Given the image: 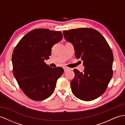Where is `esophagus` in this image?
Wrapping results in <instances>:
<instances>
[{
	"label": "esophagus",
	"mask_w": 125,
	"mask_h": 125,
	"mask_svg": "<svg viewBox=\"0 0 125 125\" xmlns=\"http://www.w3.org/2000/svg\"><path fill=\"white\" fill-rule=\"evenodd\" d=\"M70 69H71V68H68V67H65L63 68V69H64V72H67V71H68V70H69Z\"/></svg>",
	"instance_id": "1"
}]
</instances>
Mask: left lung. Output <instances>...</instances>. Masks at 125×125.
<instances>
[{
  "instance_id": "1",
  "label": "left lung",
  "mask_w": 125,
  "mask_h": 125,
  "mask_svg": "<svg viewBox=\"0 0 125 125\" xmlns=\"http://www.w3.org/2000/svg\"><path fill=\"white\" fill-rule=\"evenodd\" d=\"M66 41L71 42L75 57L83 62L84 72L75 69V77L71 82L73 93L85 101L98 98L105 92L113 75L114 56L105 38L91 28L64 31Z\"/></svg>"
}]
</instances>
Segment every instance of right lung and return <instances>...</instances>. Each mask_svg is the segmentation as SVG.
I'll return each instance as SVG.
<instances>
[{
    "label": "right lung",
    "mask_w": 125,
    "mask_h": 125,
    "mask_svg": "<svg viewBox=\"0 0 125 125\" xmlns=\"http://www.w3.org/2000/svg\"><path fill=\"white\" fill-rule=\"evenodd\" d=\"M62 37L60 31L34 29L15 47L12 54L13 73L21 90L30 99L41 101L53 93L63 69L51 68L44 60L49 59L51 48Z\"/></svg>",
    "instance_id": "right-lung-1"
}]
</instances>
